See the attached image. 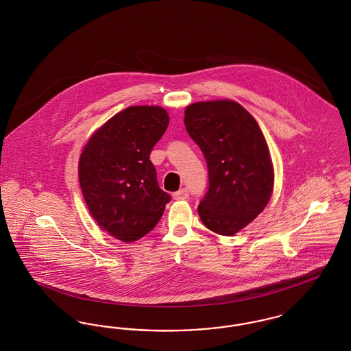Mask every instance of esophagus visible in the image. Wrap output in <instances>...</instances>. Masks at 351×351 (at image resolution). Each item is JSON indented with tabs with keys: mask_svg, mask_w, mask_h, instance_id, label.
<instances>
[{
	"mask_svg": "<svg viewBox=\"0 0 351 351\" xmlns=\"http://www.w3.org/2000/svg\"><path fill=\"white\" fill-rule=\"evenodd\" d=\"M188 196H189V193H188L186 188H183V189H180V191L173 193V199L175 200H185V199H188Z\"/></svg>",
	"mask_w": 351,
	"mask_h": 351,
	"instance_id": "esophagus-1",
	"label": "esophagus"
}]
</instances>
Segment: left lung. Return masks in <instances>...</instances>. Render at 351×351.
Wrapping results in <instances>:
<instances>
[{
    "label": "left lung",
    "mask_w": 351,
    "mask_h": 351,
    "mask_svg": "<svg viewBox=\"0 0 351 351\" xmlns=\"http://www.w3.org/2000/svg\"><path fill=\"white\" fill-rule=\"evenodd\" d=\"M185 129L201 149L209 186L197 208L202 223L234 235L262 213L274 188V167L258 122L232 100L196 102L185 109Z\"/></svg>",
    "instance_id": "8db88e82"
}]
</instances>
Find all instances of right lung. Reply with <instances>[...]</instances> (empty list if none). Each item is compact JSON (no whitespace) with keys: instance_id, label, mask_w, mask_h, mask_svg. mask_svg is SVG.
Instances as JSON below:
<instances>
[{"instance_id":"right-lung-1","label":"right lung","mask_w":351,"mask_h":351,"mask_svg":"<svg viewBox=\"0 0 351 351\" xmlns=\"http://www.w3.org/2000/svg\"><path fill=\"white\" fill-rule=\"evenodd\" d=\"M169 118L160 106H130L104 123L85 145L79 180L97 225L130 243L151 232L171 196L159 188L150 154Z\"/></svg>"}]
</instances>
